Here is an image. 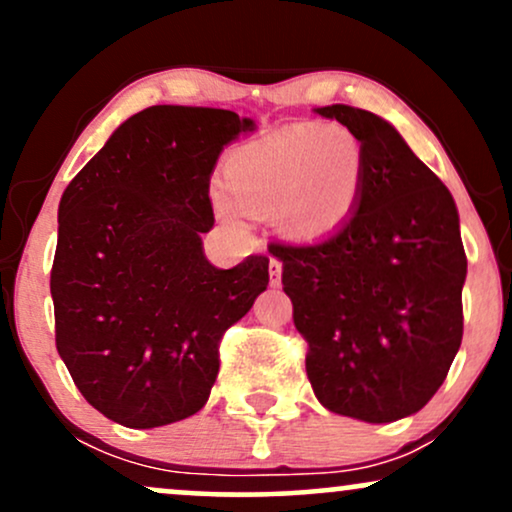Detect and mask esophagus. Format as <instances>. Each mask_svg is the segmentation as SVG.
Returning <instances> with one entry per match:
<instances>
[{"mask_svg": "<svg viewBox=\"0 0 512 512\" xmlns=\"http://www.w3.org/2000/svg\"><path fill=\"white\" fill-rule=\"evenodd\" d=\"M281 272H284V264H281L276 257L269 260V284L279 286L281 284Z\"/></svg>", "mask_w": 512, "mask_h": 512, "instance_id": "34e87169", "label": "esophagus"}]
</instances>
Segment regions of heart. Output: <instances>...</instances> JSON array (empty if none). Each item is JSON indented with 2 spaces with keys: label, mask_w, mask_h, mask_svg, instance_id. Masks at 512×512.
<instances>
[{
  "label": "heart",
  "mask_w": 512,
  "mask_h": 512,
  "mask_svg": "<svg viewBox=\"0 0 512 512\" xmlns=\"http://www.w3.org/2000/svg\"><path fill=\"white\" fill-rule=\"evenodd\" d=\"M363 146L344 125H296L228 158L226 180L240 207L272 211L289 236L315 238L346 221L361 195ZM216 209L231 226L243 214L228 197Z\"/></svg>",
  "instance_id": "b5f03b06"
}]
</instances>
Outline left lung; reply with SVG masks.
<instances>
[{"label":"left lung","mask_w":512,"mask_h":512,"mask_svg":"<svg viewBox=\"0 0 512 512\" xmlns=\"http://www.w3.org/2000/svg\"><path fill=\"white\" fill-rule=\"evenodd\" d=\"M356 134L363 185L332 236L274 240L305 370L322 407L390 424L438 392L462 344L467 255L448 187L383 117L351 105L317 108Z\"/></svg>","instance_id":"left-lung-1"}]
</instances>
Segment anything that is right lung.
Here are the masks:
<instances>
[{
  "label": "right lung",
  "instance_id": "right-lung-1",
  "mask_svg": "<svg viewBox=\"0 0 512 512\" xmlns=\"http://www.w3.org/2000/svg\"><path fill=\"white\" fill-rule=\"evenodd\" d=\"M252 120L151 105L115 129L60 202L50 291L55 342L103 416L156 428L197 414L219 375L221 337L269 284V257L216 269L209 180Z\"/></svg>",
  "mask_w": 512,
  "mask_h": 512
}]
</instances>
